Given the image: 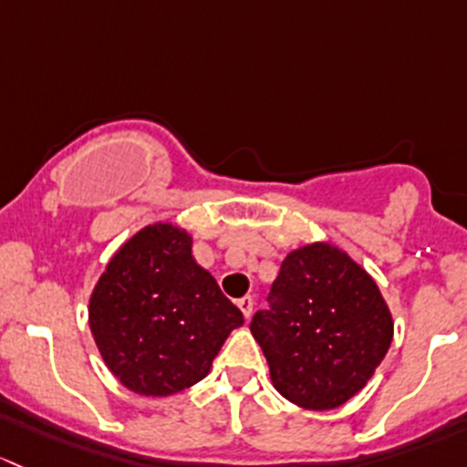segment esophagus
Returning a JSON list of instances; mask_svg holds the SVG:
<instances>
[{
    "label": "esophagus",
    "mask_w": 467,
    "mask_h": 467,
    "mask_svg": "<svg viewBox=\"0 0 467 467\" xmlns=\"http://www.w3.org/2000/svg\"><path fill=\"white\" fill-rule=\"evenodd\" d=\"M238 307H240V312L244 315V319H249V317H252V310H254V299L252 296H243V299H238Z\"/></svg>",
    "instance_id": "obj_1"
}]
</instances>
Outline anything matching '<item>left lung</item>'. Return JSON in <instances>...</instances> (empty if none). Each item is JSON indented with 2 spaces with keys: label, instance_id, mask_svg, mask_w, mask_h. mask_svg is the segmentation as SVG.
<instances>
[{
  "label": "left lung",
  "instance_id": "obj_1",
  "mask_svg": "<svg viewBox=\"0 0 467 467\" xmlns=\"http://www.w3.org/2000/svg\"><path fill=\"white\" fill-rule=\"evenodd\" d=\"M254 315V339L274 389L295 405L326 411L362 391L393 339V319L371 274L330 243L295 249Z\"/></svg>",
  "mask_w": 467,
  "mask_h": 467
}]
</instances>
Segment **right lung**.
Returning <instances> with one entry per match:
<instances>
[{
	"label": "right lung",
	"instance_id": "add662e5",
	"mask_svg": "<svg viewBox=\"0 0 467 467\" xmlns=\"http://www.w3.org/2000/svg\"><path fill=\"white\" fill-rule=\"evenodd\" d=\"M191 247L186 229L148 224L109 258L89 296L100 358L141 396H172L209 376L224 339L244 321Z\"/></svg>",
	"mask_w": 467,
	"mask_h": 467
}]
</instances>
